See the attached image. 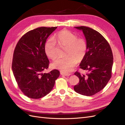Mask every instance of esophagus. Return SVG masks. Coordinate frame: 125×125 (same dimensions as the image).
Listing matches in <instances>:
<instances>
[{
  "mask_svg": "<svg viewBox=\"0 0 125 125\" xmlns=\"http://www.w3.org/2000/svg\"><path fill=\"white\" fill-rule=\"evenodd\" d=\"M60 74L63 75H65V76H69V75H71V73H60Z\"/></svg>",
  "mask_w": 125,
  "mask_h": 125,
  "instance_id": "obj_1",
  "label": "esophagus"
}]
</instances>
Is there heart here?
I'll return each instance as SVG.
<instances>
[{
  "instance_id": "heart-1",
  "label": "heart",
  "mask_w": 125,
  "mask_h": 125,
  "mask_svg": "<svg viewBox=\"0 0 125 125\" xmlns=\"http://www.w3.org/2000/svg\"><path fill=\"white\" fill-rule=\"evenodd\" d=\"M56 43L60 45L67 46L66 55L57 59L52 66L63 73L70 71L86 53L87 43L84 39L77 36L67 30H62L54 36L52 39L47 41L45 45V52L48 57L52 60L57 57Z\"/></svg>"
}]
</instances>
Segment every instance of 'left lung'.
I'll return each mask as SVG.
<instances>
[{
	"label": "left lung",
	"mask_w": 125,
	"mask_h": 125,
	"mask_svg": "<svg viewBox=\"0 0 125 125\" xmlns=\"http://www.w3.org/2000/svg\"><path fill=\"white\" fill-rule=\"evenodd\" d=\"M82 30L87 43L86 53L80 64L81 69L87 70L86 75L76 71L79 83L74 90L81 95L92 96L100 92L112 77L113 55L110 45L101 34L91 28L75 27Z\"/></svg>",
	"instance_id": "left-lung-1"
}]
</instances>
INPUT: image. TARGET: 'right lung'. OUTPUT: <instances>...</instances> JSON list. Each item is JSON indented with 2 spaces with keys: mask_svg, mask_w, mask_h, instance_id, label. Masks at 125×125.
<instances>
[{
  "mask_svg": "<svg viewBox=\"0 0 125 125\" xmlns=\"http://www.w3.org/2000/svg\"><path fill=\"white\" fill-rule=\"evenodd\" d=\"M57 27H40L22 36L15 47L12 70L19 88L25 95L40 99L53 88L60 72L57 69L43 73L48 68L49 62L45 52L48 37Z\"/></svg>",
  "mask_w": 125,
  "mask_h": 125,
  "instance_id": "add662e5",
  "label": "right lung"
}]
</instances>
